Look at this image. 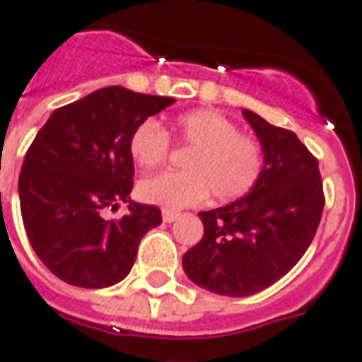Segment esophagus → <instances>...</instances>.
<instances>
[{
    "label": "esophagus",
    "mask_w": 362,
    "mask_h": 362,
    "mask_svg": "<svg viewBox=\"0 0 362 362\" xmlns=\"http://www.w3.org/2000/svg\"><path fill=\"white\" fill-rule=\"evenodd\" d=\"M177 218H179V212L163 209V221H165V223H172V221H175Z\"/></svg>",
    "instance_id": "obj_1"
}]
</instances>
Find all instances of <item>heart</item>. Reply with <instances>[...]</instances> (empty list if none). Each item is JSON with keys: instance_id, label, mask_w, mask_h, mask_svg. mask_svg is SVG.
I'll list each match as a JSON object with an SVG mask.
<instances>
[{"instance_id": "b5f03b06", "label": "heart", "mask_w": 362, "mask_h": 362, "mask_svg": "<svg viewBox=\"0 0 362 362\" xmlns=\"http://www.w3.org/2000/svg\"><path fill=\"white\" fill-rule=\"evenodd\" d=\"M175 134L190 148L185 172H165L139 183V196L168 211L197 205L209 192L216 202H233L251 192L264 170V151L256 139L240 134L236 122L214 110H196L175 119ZM170 139L157 120H144L129 137V156L141 168L159 166Z\"/></svg>"}]
</instances>
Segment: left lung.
Instances as JSON below:
<instances>
[{
    "label": "left lung",
    "instance_id": "obj_1",
    "mask_svg": "<svg viewBox=\"0 0 362 362\" xmlns=\"http://www.w3.org/2000/svg\"><path fill=\"white\" fill-rule=\"evenodd\" d=\"M264 151V170L247 196L199 212L202 242L183 255L196 286L251 296L287 274L308 251L324 209L319 160L293 132L243 110Z\"/></svg>",
    "mask_w": 362,
    "mask_h": 362
}]
</instances>
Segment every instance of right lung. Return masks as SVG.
Here are the masks:
<instances>
[{
	"instance_id": "1",
	"label": "right lung",
	"mask_w": 362,
	"mask_h": 362,
	"mask_svg": "<svg viewBox=\"0 0 362 362\" xmlns=\"http://www.w3.org/2000/svg\"><path fill=\"white\" fill-rule=\"evenodd\" d=\"M174 102L110 86L52 111L34 137L18 181L21 218L34 252L54 276L88 289L128 276L143 236L163 221L157 206L129 197V137ZM120 201L129 203L128 215L101 216Z\"/></svg>"
}]
</instances>
